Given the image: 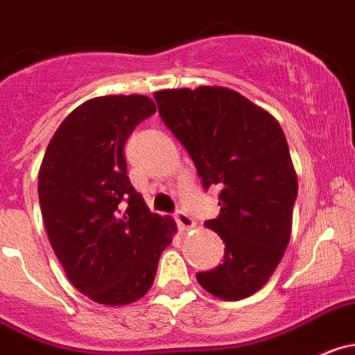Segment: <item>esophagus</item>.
<instances>
[{
    "label": "esophagus",
    "mask_w": 355,
    "mask_h": 355,
    "mask_svg": "<svg viewBox=\"0 0 355 355\" xmlns=\"http://www.w3.org/2000/svg\"><path fill=\"white\" fill-rule=\"evenodd\" d=\"M174 218H175V223H178V226H180V230H181V232L191 230V228H193V226H195V221L190 218V216L187 214V212L178 211V212H175V214H174Z\"/></svg>",
    "instance_id": "esophagus-1"
}]
</instances>
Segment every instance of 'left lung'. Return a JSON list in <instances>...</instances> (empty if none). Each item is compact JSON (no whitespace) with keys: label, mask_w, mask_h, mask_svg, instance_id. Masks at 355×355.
Here are the masks:
<instances>
[{"label":"left lung","mask_w":355,"mask_h":355,"mask_svg":"<svg viewBox=\"0 0 355 355\" xmlns=\"http://www.w3.org/2000/svg\"><path fill=\"white\" fill-rule=\"evenodd\" d=\"M158 113L187 148L205 188H221V211L207 228L225 242V259L197 281L228 302L263 288L291 239L298 178L281 125L226 87L155 92Z\"/></svg>","instance_id":"8db88e82"}]
</instances>
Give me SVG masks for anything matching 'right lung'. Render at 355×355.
I'll return each mask as SVG.
<instances>
[{"instance_id": "add662e5", "label": "right lung", "mask_w": 355, "mask_h": 355, "mask_svg": "<svg viewBox=\"0 0 355 355\" xmlns=\"http://www.w3.org/2000/svg\"><path fill=\"white\" fill-rule=\"evenodd\" d=\"M155 111L139 94L85 101L59 125L40 167V205L53 252L71 284L101 305L143 298L178 232L171 216L151 214L127 175L125 143Z\"/></svg>"}]
</instances>
